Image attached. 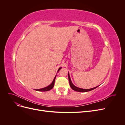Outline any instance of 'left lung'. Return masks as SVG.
<instances>
[{
    "mask_svg": "<svg viewBox=\"0 0 125 125\" xmlns=\"http://www.w3.org/2000/svg\"><path fill=\"white\" fill-rule=\"evenodd\" d=\"M68 78H69V84H70V86L71 88V89L75 91H77V92H88V91H90L93 90L94 89H96L97 86L95 87V88H91V89H81V88H79L78 87H77L76 86H75L73 84V83H72L71 81V79H70V75H69V73H68Z\"/></svg>",
    "mask_w": 125,
    "mask_h": 125,
    "instance_id": "1",
    "label": "left lung"
}]
</instances>
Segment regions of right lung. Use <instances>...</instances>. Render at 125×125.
Returning a JSON list of instances; mask_svg holds the SVG:
<instances>
[{
	"instance_id": "add662e5",
	"label": "right lung",
	"mask_w": 125,
	"mask_h": 125,
	"mask_svg": "<svg viewBox=\"0 0 125 125\" xmlns=\"http://www.w3.org/2000/svg\"><path fill=\"white\" fill-rule=\"evenodd\" d=\"M61 68H62V67L59 68L57 72H58ZM56 77V75L53 81H52V83L50 85H49L48 86L45 87V88H42V89H35V90L37 91H43V92H44V91H49V90H51L53 88V87L54 86V83H55V81Z\"/></svg>"
}]
</instances>
